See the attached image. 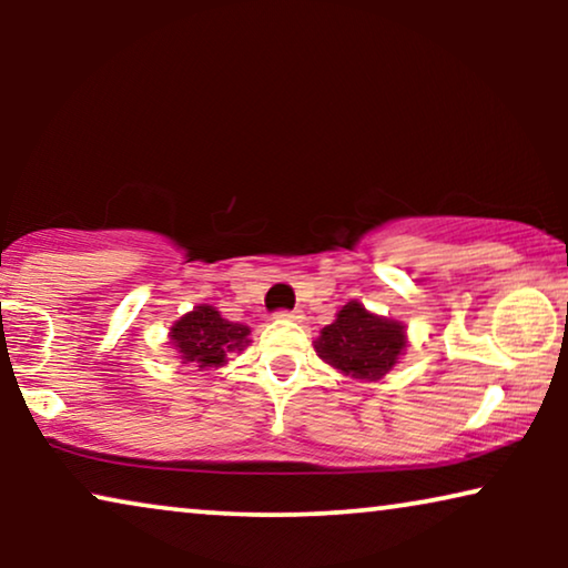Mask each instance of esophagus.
Masks as SVG:
<instances>
[{
    "label": "esophagus",
    "mask_w": 568,
    "mask_h": 568,
    "mask_svg": "<svg viewBox=\"0 0 568 568\" xmlns=\"http://www.w3.org/2000/svg\"><path fill=\"white\" fill-rule=\"evenodd\" d=\"M276 317L278 321H302V313L300 310H278Z\"/></svg>",
    "instance_id": "1"
}]
</instances>
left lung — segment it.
<instances>
[{
	"instance_id": "obj_1",
	"label": "left lung",
	"mask_w": 568,
	"mask_h": 568,
	"mask_svg": "<svg viewBox=\"0 0 568 568\" xmlns=\"http://www.w3.org/2000/svg\"><path fill=\"white\" fill-rule=\"evenodd\" d=\"M406 325L393 317L369 313L362 302H346L336 321L315 338V352L341 375L377 383L406 354Z\"/></svg>"
}]
</instances>
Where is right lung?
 I'll list each match as a JSON object with an SVG mask.
<instances>
[{
	"label": "right lung",
	"instance_id": "add662e5",
	"mask_svg": "<svg viewBox=\"0 0 568 568\" xmlns=\"http://www.w3.org/2000/svg\"><path fill=\"white\" fill-rule=\"evenodd\" d=\"M247 336H251L247 325L227 321L212 305H196L170 325L168 344L175 348L178 362L209 372L224 367L230 354L245 352L251 344Z\"/></svg>",
	"mask_w": 568,
	"mask_h": 568
}]
</instances>
